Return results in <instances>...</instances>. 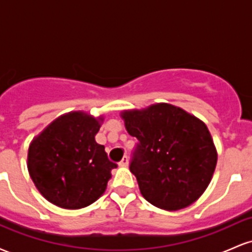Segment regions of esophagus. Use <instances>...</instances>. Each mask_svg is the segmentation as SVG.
Masks as SVG:
<instances>
[{
  "mask_svg": "<svg viewBox=\"0 0 252 252\" xmlns=\"http://www.w3.org/2000/svg\"><path fill=\"white\" fill-rule=\"evenodd\" d=\"M120 166L121 167H128L129 166V158L128 156H123V158L122 160H121V162H120Z\"/></svg>",
  "mask_w": 252,
  "mask_h": 252,
  "instance_id": "34e87169",
  "label": "esophagus"
}]
</instances>
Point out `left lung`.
<instances>
[{"label":"left lung","mask_w":252,"mask_h":252,"mask_svg":"<svg viewBox=\"0 0 252 252\" xmlns=\"http://www.w3.org/2000/svg\"><path fill=\"white\" fill-rule=\"evenodd\" d=\"M138 140L130 172L141 194L154 206L178 211L200 198L212 180L217 149L206 124L167 103L121 114Z\"/></svg>","instance_id":"left-lung-1"}]
</instances>
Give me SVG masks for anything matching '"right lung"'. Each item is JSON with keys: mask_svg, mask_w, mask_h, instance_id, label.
<instances>
[{"mask_svg": "<svg viewBox=\"0 0 252 252\" xmlns=\"http://www.w3.org/2000/svg\"><path fill=\"white\" fill-rule=\"evenodd\" d=\"M103 121L102 116L71 111L56 118L31 142L28 172L37 190L56 206L83 209L105 192L117 164L94 140Z\"/></svg>", "mask_w": 252, "mask_h": 252, "instance_id": "obj_1", "label": "right lung"}]
</instances>
